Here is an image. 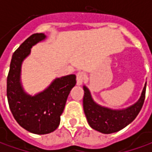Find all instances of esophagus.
Listing matches in <instances>:
<instances>
[{
    "mask_svg": "<svg viewBox=\"0 0 152 152\" xmlns=\"http://www.w3.org/2000/svg\"><path fill=\"white\" fill-rule=\"evenodd\" d=\"M86 78V74L84 72H79L76 74V80H77V85H82V83L85 81Z\"/></svg>",
    "mask_w": 152,
    "mask_h": 152,
    "instance_id": "esophagus-1",
    "label": "esophagus"
}]
</instances>
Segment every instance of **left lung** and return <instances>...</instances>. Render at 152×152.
Segmentation results:
<instances>
[{
	"instance_id": "obj_1",
	"label": "left lung",
	"mask_w": 152,
	"mask_h": 152,
	"mask_svg": "<svg viewBox=\"0 0 152 152\" xmlns=\"http://www.w3.org/2000/svg\"><path fill=\"white\" fill-rule=\"evenodd\" d=\"M146 84L141 96L135 104L122 110H112L96 104L91 97V92L84 86L85 95L83 106L86 118L92 129L103 134H112L123 129L137 117L143 106L145 98Z\"/></svg>"
}]
</instances>
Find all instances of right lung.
Returning <instances> with one entry per match:
<instances>
[{"label":"right lung","instance_id":"add662e5","mask_svg":"<svg viewBox=\"0 0 152 152\" xmlns=\"http://www.w3.org/2000/svg\"><path fill=\"white\" fill-rule=\"evenodd\" d=\"M45 39L44 34H34L15 50L7 80L9 107L18 124L30 133L45 134L57 129L67 96L76 76L70 74L56 79L44 91L35 96L26 94L20 82L21 65L33 45Z\"/></svg>","mask_w":152,"mask_h":152}]
</instances>
